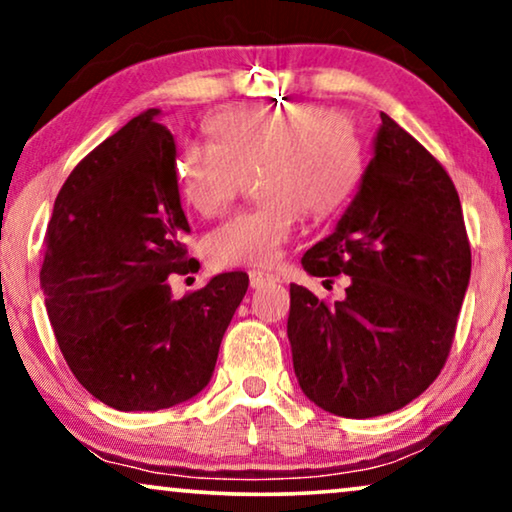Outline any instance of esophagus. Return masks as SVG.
<instances>
[{"instance_id": "esophagus-1", "label": "esophagus", "mask_w": 512, "mask_h": 512, "mask_svg": "<svg viewBox=\"0 0 512 512\" xmlns=\"http://www.w3.org/2000/svg\"><path fill=\"white\" fill-rule=\"evenodd\" d=\"M272 282H279L277 275H272V272H265V270H251L249 272L251 289H261V286L272 284Z\"/></svg>"}]
</instances>
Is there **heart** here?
I'll list each match as a JSON object with an SVG mask.
<instances>
[{"mask_svg": "<svg viewBox=\"0 0 512 512\" xmlns=\"http://www.w3.org/2000/svg\"><path fill=\"white\" fill-rule=\"evenodd\" d=\"M219 144L186 142L177 156L181 193L195 212L214 216L258 172L265 205L216 228L207 256L216 268L272 265L303 209L340 207L359 184L363 156L356 135L314 107L235 111L214 125Z\"/></svg>", "mask_w": 512, "mask_h": 512, "instance_id": "heart-1", "label": "heart"}]
</instances>
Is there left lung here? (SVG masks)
Masks as SVG:
<instances>
[{
    "label": "left lung",
    "mask_w": 512,
    "mask_h": 512,
    "mask_svg": "<svg viewBox=\"0 0 512 512\" xmlns=\"http://www.w3.org/2000/svg\"><path fill=\"white\" fill-rule=\"evenodd\" d=\"M380 118L359 191L303 256L307 275H349L347 296L326 305L291 284L286 321L303 394L352 419L403 408L436 380L471 279L452 179L394 118Z\"/></svg>",
    "instance_id": "8db88e82"
}]
</instances>
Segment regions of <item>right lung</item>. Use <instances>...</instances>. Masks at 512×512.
<instances>
[{"label":"right lung","mask_w":512,"mask_h":512,"mask_svg":"<svg viewBox=\"0 0 512 512\" xmlns=\"http://www.w3.org/2000/svg\"><path fill=\"white\" fill-rule=\"evenodd\" d=\"M149 109L88 153L55 198L39 279L76 380L123 412L191 401L212 380L247 272H221L172 298L195 265L184 240L177 144Z\"/></svg>","instance_id":"right-lung-1"}]
</instances>
